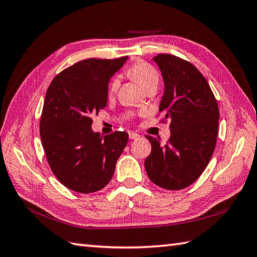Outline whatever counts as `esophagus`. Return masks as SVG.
<instances>
[{
    "instance_id": "obj_1",
    "label": "esophagus",
    "mask_w": 257,
    "mask_h": 257,
    "mask_svg": "<svg viewBox=\"0 0 257 257\" xmlns=\"http://www.w3.org/2000/svg\"><path fill=\"white\" fill-rule=\"evenodd\" d=\"M137 138H139V135H138V134H136V133H132V132L129 133V139L134 140V139H137Z\"/></svg>"
}]
</instances>
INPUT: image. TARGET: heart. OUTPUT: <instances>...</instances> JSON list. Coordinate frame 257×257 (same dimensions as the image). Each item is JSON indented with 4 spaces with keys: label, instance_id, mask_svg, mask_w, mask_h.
Listing matches in <instances>:
<instances>
[{
    "label": "heart",
    "instance_id": "b5f03b06",
    "mask_svg": "<svg viewBox=\"0 0 257 257\" xmlns=\"http://www.w3.org/2000/svg\"><path fill=\"white\" fill-rule=\"evenodd\" d=\"M128 75L132 77L136 83H137L141 88H145L146 86L150 84H158V80H159V75H158L157 69L150 65L149 63L146 62H137L133 64L127 70ZM119 86V80L116 78L112 80V83L109 87V92L113 94L114 91L117 90Z\"/></svg>",
    "mask_w": 257,
    "mask_h": 257
}]
</instances>
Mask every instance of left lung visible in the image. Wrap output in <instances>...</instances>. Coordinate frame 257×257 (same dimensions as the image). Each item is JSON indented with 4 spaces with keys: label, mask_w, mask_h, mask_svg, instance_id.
I'll return each instance as SVG.
<instances>
[{
    "label": "left lung",
    "mask_w": 257,
    "mask_h": 257,
    "mask_svg": "<svg viewBox=\"0 0 257 257\" xmlns=\"http://www.w3.org/2000/svg\"><path fill=\"white\" fill-rule=\"evenodd\" d=\"M162 75L165 91L159 111L170 120L167 144L146 136L151 154L145 168L158 187L181 190L204 171L214 151L220 112L204 76L192 64L169 54L154 57Z\"/></svg>",
    "instance_id": "obj_1"
}]
</instances>
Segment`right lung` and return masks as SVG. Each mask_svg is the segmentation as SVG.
<instances>
[{"instance_id":"right-lung-1","label":"right lung","mask_w":257,"mask_h":257,"mask_svg":"<svg viewBox=\"0 0 257 257\" xmlns=\"http://www.w3.org/2000/svg\"><path fill=\"white\" fill-rule=\"evenodd\" d=\"M128 56L89 58L59 73L48 87L41 117V139L53 173L65 187L92 193L110 181L128 134L92 132V113L107 106L108 84Z\"/></svg>"}]
</instances>
